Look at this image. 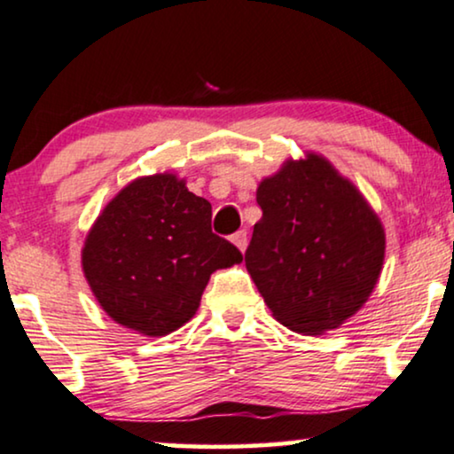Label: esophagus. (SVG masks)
Wrapping results in <instances>:
<instances>
[{
	"label": "esophagus",
	"instance_id": "34e87169",
	"mask_svg": "<svg viewBox=\"0 0 454 454\" xmlns=\"http://www.w3.org/2000/svg\"><path fill=\"white\" fill-rule=\"evenodd\" d=\"M231 242L236 244V248L239 250V253H244V250H246V246H248V236H246V231H244V229H242V231L233 233V236H231Z\"/></svg>",
	"mask_w": 454,
	"mask_h": 454
}]
</instances>
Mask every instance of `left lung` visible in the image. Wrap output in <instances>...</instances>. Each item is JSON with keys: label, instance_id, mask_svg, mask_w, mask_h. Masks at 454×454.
<instances>
[{"label": "left lung", "instance_id": "obj_1", "mask_svg": "<svg viewBox=\"0 0 454 454\" xmlns=\"http://www.w3.org/2000/svg\"><path fill=\"white\" fill-rule=\"evenodd\" d=\"M256 201L262 216L244 259L273 317L322 334L356 316L385 261L381 218L360 189L309 151L262 178Z\"/></svg>", "mask_w": 454, "mask_h": 454}]
</instances>
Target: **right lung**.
I'll return each instance as SVG.
<instances>
[{"label":"right lung","mask_w":454,"mask_h":454,"mask_svg":"<svg viewBox=\"0 0 454 454\" xmlns=\"http://www.w3.org/2000/svg\"><path fill=\"white\" fill-rule=\"evenodd\" d=\"M212 206L172 172L138 176L105 206L82 248V270L111 320L145 337L189 322L212 273L242 253L210 229Z\"/></svg>","instance_id":"right-lung-1"}]
</instances>
